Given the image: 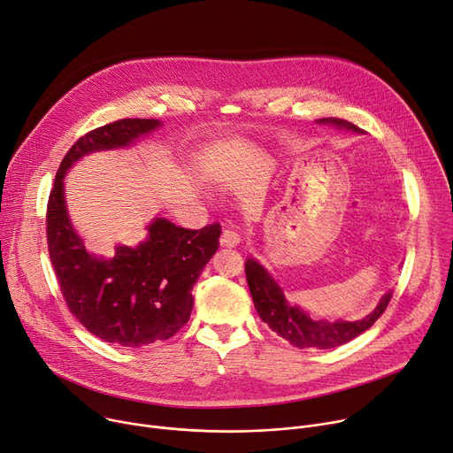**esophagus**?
Instances as JSON below:
<instances>
[{
  "instance_id": "obj_1",
  "label": "esophagus",
  "mask_w": 453,
  "mask_h": 453,
  "mask_svg": "<svg viewBox=\"0 0 453 453\" xmlns=\"http://www.w3.org/2000/svg\"><path fill=\"white\" fill-rule=\"evenodd\" d=\"M240 243V234L233 229H224L222 236H220V245L224 248H234V245Z\"/></svg>"
}]
</instances>
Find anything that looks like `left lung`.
<instances>
[{
    "label": "left lung",
    "mask_w": 453,
    "mask_h": 453,
    "mask_svg": "<svg viewBox=\"0 0 453 453\" xmlns=\"http://www.w3.org/2000/svg\"><path fill=\"white\" fill-rule=\"evenodd\" d=\"M318 122L319 125H333L338 128L352 130L356 134H363L361 128L345 119L325 117L318 119ZM245 278H248L253 303L260 319L267 323L278 336L298 349H334L349 343L374 325L392 298V291H388L372 312L356 321H316L302 309L287 303L278 283L255 258L245 260Z\"/></svg>",
    "instance_id": "1"
}]
</instances>
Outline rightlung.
Masks as SVG:
<instances>
[{
	"mask_svg": "<svg viewBox=\"0 0 453 453\" xmlns=\"http://www.w3.org/2000/svg\"><path fill=\"white\" fill-rule=\"evenodd\" d=\"M160 127L157 119H119L77 139L56 173L47 205V242L63 298L77 321L103 342L141 347L172 338L193 309V285L219 250L220 226L177 227L155 219L137 248L113 258L90 255L70 224L63 177L92 151L130 146Z\"/></svg>",
	"mask_w": 453,
	"mask_h": 453,
	"instance_id": "add662e5",
	"label": "right lung"
}]
</instances>
